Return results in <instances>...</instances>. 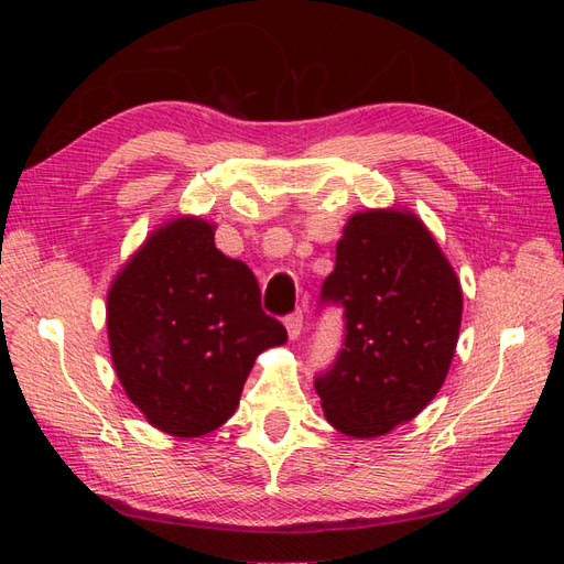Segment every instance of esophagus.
<instances>
[{
	"label": "esophagus",
	"mask_w": 564,
	"mask_h": 564,
	"mask_svg": "<svg viewBox=\"0 0 564 564\" xmlns=\"http://www.w3.org/2000/svg\"><path fill=\"white\" fill-rule=\"evenodd\" d=\"M284 324H286V334H289V338L296 340V338L301 336V332H303V315H301V313L289 315V317L284 319Z\"/></svg>",
	"instance_id": "obj_1"
}]
</instances>
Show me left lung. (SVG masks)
<instances>
[{"label":"left lung","mask_w":564,"mask_h":564,"mask_svg":"<svg viewBox=\"0 0 564 564\" xmlns=\"http://www.w3.org/2000/svg\"><path fill=\"white\" fill-rule=\"evenodd\" d=\"M344 308V348L315 377L324 416L352 437L412 421L447 379L464 294L433 235L412 212L352 214L319 305Z\"/></svg>","instance_id":"obj_1"}]
</instances>
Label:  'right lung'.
I'll use <instances>...</instances> for the list:
<instances>
[{"mask_svg":"<svg viewBox=\"0 0 564 564\" xmlns=\"http://www.w3.org/2000/svg\"><path fill=\"white\" fill-rule=\"evenodd\" d=\"M110 355L129 400L176 437L232 414L263 350L286 329L261 308L253 272L214 245V226L174 218L152 232L108 292Z\"/></svg>","mask_w":564,"mask_h":564,"instance_id":"add662e5","label":"right lung"}]
</instances>
